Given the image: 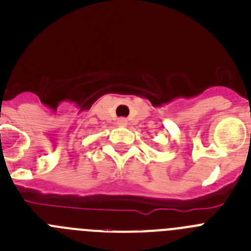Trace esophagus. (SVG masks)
<instances>
[{
    "label": "esophagus",
    "instance_id": "1",
    "mask_svg": "<svg viewBox=\"0 0 251 251\" xmlns=\"http://www.w3.org/2000/svg\"><path fill=\"white\" fill-rule=\"evenodd\" d=\"M117 124H118L119 127H126V126H127V124H128V122H127V119L119 118L118 122H117Z\"/></svg>",
    "mask_w": 251,
    "mask_h": 251
}]
</instances>
